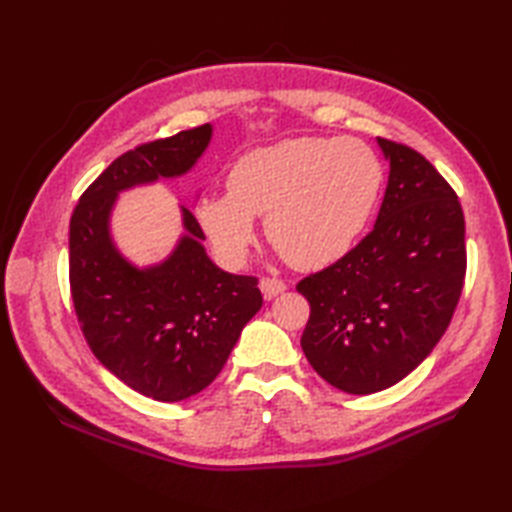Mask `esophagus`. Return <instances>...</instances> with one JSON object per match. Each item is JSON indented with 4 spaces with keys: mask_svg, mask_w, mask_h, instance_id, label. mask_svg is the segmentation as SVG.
<instances>
[{
    "mask_svg": "<svg viewBox=\"0 0 512 512\" xmlns=\"http://www.w3.org/2000/svg\"><path fill=\"white\" fill-rule=\"evenodd\" d=\"M259 288H262L266 299H275L277 295H281V292L286 290V284L281 279H275V277H264L262 281H259Z\"/></svg>",
    "mask_w": 512,
    "mask_h": 512,
    "instance_id": "34e87169",
    "label": "esophagus"
}]
</instances>
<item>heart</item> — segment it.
Returning a JSON list of instances; mask_svg holds the SVG:
<instances>
[{"label": "heart", "mask_w": 512, "mask_h": 512, "mask_svg": "<svg viewBox=\"0 0 512 512\" xmlns=\"http://www.w3.org/2000/svg\"><path fill=\"white\" fill-rule=\"evenodd\" d=\"M383 167L358 138H290L237 158L226 195L195 206L200 228L222 264L246 262L253 217L290 266L319 270L339 262L374 213Z\"/></svg>", "instance_id": "1"}]
</instances>
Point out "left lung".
Instances as JSON below:
<instances>
[{
	"label": "left lung",
	"mask_w": 512,
	"mask_h": 512,
	"mask_svg": "<svg viewBox=\"0 0 512 512\" xmlns=\"http://www.w3.org/2000/svg\"><path fill=\"white\" fill-rule=\"evenodd\" d=\"M389 182L372 233L297 290L310 303L303 354L347 394H376L411 374L447 332L464 275V213L431 162L378 138Z\"/></svg>",
	"instance_id": "1"
}]
</instances>
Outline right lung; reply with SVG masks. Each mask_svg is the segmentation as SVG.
<instances>
[{"label": "right lung", "instance_id": "add662e5", "mask_svg": "<svg viewBox=\"0 0 512 512\" xmlns=\"http://www.w3.org/2000/svg\"><path fill=\"white\" fill-rule=\"evenodd\" d=\"M211 132L200 125L125 151L83 191L70 220V290L85 341L127 387L160 402L209 387L264 299L257 277L211 262L189 209L176 250L143 270L114 248L110 213L118 191L187 173Z\"/></svg>", "mask_w": 512, "mask_h": 512}]
</instances>
